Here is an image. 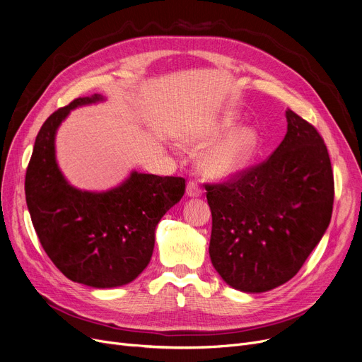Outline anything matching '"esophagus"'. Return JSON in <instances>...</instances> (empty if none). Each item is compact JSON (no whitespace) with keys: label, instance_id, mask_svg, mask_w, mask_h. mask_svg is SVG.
Returning <instances> with one entry per match:
<instances>
[{"label":"esophagus","instance_id":"34e87169","mask_svg":"<svg viewBox=\"0 0 362 362\" xmlns=\"http://www.w3.org/2000/svg\"><path fill=\"white\" fill-rule=\"evenodd\" d=\"M186 195L191 197V198H197V197H201L202 195V189L199 187L198 183L195 182H189L187 186H186Z\"/></svg>","mask_w":362,"mask_h":362}]
</instances>
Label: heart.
<instances>
[{
  "label": "heart",
  "mask_w": 362,
  "mask_h": 362,
  "mask_svg": "<svg viewBox=\"0 0 362 362\" xmlns=\"http://www.w3.org/2000/svg\"><path fill=\"white\" fill-rule=\"evenodd\" d=\"M235 127V119L224 116L210 129L206 136L197 141H185V145L199 148L229 133L199 157V167L205 176L217 180L235 177L248 168L255 158L259 148L258 133L254 129L243 127L230 134Z\"/></svg>",
  "instance_id": "obj_1"
}]
</instances>
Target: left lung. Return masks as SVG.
<instances>
[{"label": "left lung", "mask_w": 362, "mask_h": 362, "mask_svg": "<svg viewBox=\"0 0 362 362\" xmlns=\"http://www.w3.org/2000/svg\"><path fill=\"white\" fill-rule=\"evenodd\" d=\"M288 132L264 163L205 185L213 216L210 258L240 292L291 280L326 233L334 198L327 148L317 129L286 110Z\"/></svg>", "instance_id": "8db88e82"}]
</instances>
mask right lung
Returning a JSON list of instances; mask_svg holds the SVG:
<instances>
[{
    "mask_svg": "<svg viewBox=\"0 0 362 362\" xmlns=\"http://www.w3.org/2000/svg\"><path fill=\"white\" fill-rule=\"evenodd\" d=\"M100 93L52 112L37 133L26 171V204L44 251L67 279L119 288L151 261L156 227L185 194V179L133 170L119 186L92 192L71 186L55 158V135L71 110L103 103Z\"/></svg>",
    "mask_w": 362,
    "mask_h": 362,
    "instance_id": "obj_1",
    "label": "right lung"
}]
</instances>
